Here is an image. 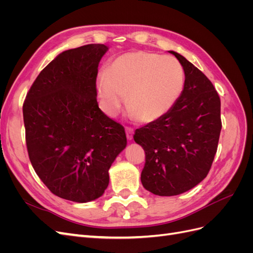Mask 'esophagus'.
I'll list each match as a JSON object with an SVG mask.
<instances>
[{
	"mask_svg": "<svg viewBox=\"0 0 253 253\" xmlns=\"http://www.w3.org/2000/svg\"><path fill=\"white\" fill-rule=\"evenodd\" d=\"M126 138H127V140H132V139H133V135H134L133 128H131V127H126Z\"/></svg>",
	"mask_w": 253,
	"mask_h": 253,
	"instance_id": "34e87169",
	"label": "esophagus"
}]
</instances>
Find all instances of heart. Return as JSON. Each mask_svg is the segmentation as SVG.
Returning <instances> with one entry per match:
<instances>
[{
	"mask_svg": "<svg viewBox=\"0 0 253 253\" xmlns=\"http://www.w3.org/2000/svg\"><path fill=\"white\" fill-rule=\"evenodd\" d=\"M183 88L185 72L177 59L142 50L115 59L97 80L101 108L108 116L120 111L126 95L129 115L143 124L169 113Z\"/></svg>",
	"mask_w": 253,
	"mask_h": 253,
	"instance_id": "1",
	"label": "heart"
}]
</instances>
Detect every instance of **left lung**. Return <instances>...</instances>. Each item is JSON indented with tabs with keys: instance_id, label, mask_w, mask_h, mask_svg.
Returning a JSON list of instances; mask_svg holds the SVG:
<instances>
[{
	"instance_id": "8db88e82",
	"label": "left lung",
	"mask_w": 253,
	"mask_h": 253,
	"mask_svg": "<svg viewBox=\"0 0 253 253\" xmlns=\"http://www.w3.org/2000/svg\"><path fill=\"white\" fill-rule=\"evenodd\" d=\"M170 52L185 72V88L169 113L134 134L145 152L142 186L159 196L181 194L208 175L221 129L220 99L213 84L185 57Z\"/></svg>"
}]
</instances>
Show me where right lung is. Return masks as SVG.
Returning <instances> with one entry per match:
<instances>
[{"label": "right lung", "mask_w": 253, "mask_h": 253, "mask_svg": "<svg viewBox=\"0 0 253 253\" xmlns=\"http://www.w3.org/2000/svg\"><path fill=\"white\" fill-rule=\"evenodd\" d=\"M109 47L61 52L39 74L23 104L34 169L51 193L76 203L100 197L109 170L126 147L125 128L99 109L98 65Z\"/></svg>", "instance_id": "add662e5"}]
</instances>
